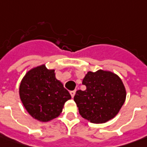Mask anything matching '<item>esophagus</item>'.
Segmentation results:
<instances>
[{
    "instance_id": "esophagus-1",
    "label": "esophagus",
    "mask_w": 147,
    "mask_h": 147,
    "mask_svg": "<svg viewBox=\"0 0 147 147\" xmlns=\"http://www.w3.org/2000/svg\"><path fill=\"white\" fill-rule=\"evenodd\" d=\"M70 94H71V96L72 98H74V96H75V94H76V91H75V90H73V91H71V92H70Z\"/></svg>"
}]
</instances>
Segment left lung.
Returning a JSON list of instances; mask_svg holds the SVG:
<instances>
[{
	"label": "left lung",
	"mask_w": 147,
	"mask_h": 147,
	"mask_svg": "<svg viewBox=\"0 0 147 147\" xmlns=\"http://www.w3.org/2000/svg\"><path fill=\"white\" fill-rule=\"evenodd\" d=\"M84 91L77 90L74 101L80 115L94 124L106 123L118 114L125 102L126 90L121 79L111 71H89L83 79Z\"/></svg>",
	"instance_id": "left-lung-1"
}]
</instances>
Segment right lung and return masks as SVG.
Here are the masks:
<instances>
[{
    "instance_id": "right-lung-1",
    "label": "right lung",
    "mask_w": 147,
    "mask_h": 147,
    "mask_svg": "<svg viewBox=\"0 0 147 147\" xmlns=\"http://www.w3.org/2000/svg\"><path fill=\"white\" fill-rule=\"evenodd\" d=\"M19 96L28 113L41 122L57 118L65 102L71 98L63 84L56 79L54 70H49L45 65L26 73L20 83Z\"/></svg>"
}]
</instances>
